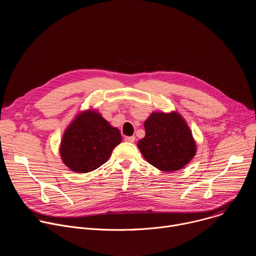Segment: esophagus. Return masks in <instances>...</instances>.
Segmentation results:
<instances>
[{
	"mask_svg": "<svg viewBox=\"0 0 256 256\" xmlns=\"http://www.w3.org/2000/svg\"><path fill=\"white\" fill-rule=\"evenodd\" d=\"M136 140L134 136H124V140L128 142H134Z\"/></svg>",
	"mask_w": 256,
	"mask_h": 256,
	"instance_id": "1",
	"label": "esophagus"
}]
</instances>
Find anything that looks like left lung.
I'll list each match as a JSON object with an SVG mask.
<instances>
[{
    "instance_id": "obj_1",
    "label": "left lung",
    "mask_w": 256,
    "mask_h": 256,
    "mask_svg": "<svg viewBox=\"0 0 256 256\" xmlns=\"http://www.w3.org/2000/svg\"><path fill=\"white\" fill-rule=\"evenodd\" d=\"M144 130L138 147L144 158L161 171L182 169L196 155L192 132L176 112H153L144 122Z\"/></svg>"
}]
</instances>
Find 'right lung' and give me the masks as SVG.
Returning a JSON list of instances; mask_svg holds the SVG:
<instances>
[{
	"label": "right lung",
	"mask_w": 256,
	"mask_h": 256,
	"mask_svg": "<svg viewBox=\"0 0 256 256\" xmlns=\"http://www.w3.org/2000/svg\"><path fill=\"white\" fill-rule=\"evenodd\" d=\"M120 142L118 128L99 114L89 110L79 114L66 130L60 152L70 170L87 173L103 165Z\"/></svg>",
	"instance_id": "add662e5"
}]
</instances>
